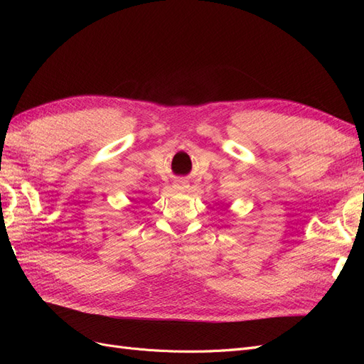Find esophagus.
Segmentation results:
<instances>
[{
	"label": "esophagus",
	"mask_w": 364,
	"mask_h": 364,
	"mask_svg": "<svg viewBox=\"0 0 364 364\" xmlns=\"http://www.w3.org/2000/svg\"><path fill=\"white\" fill-rule=\"evenodd\" d=\"M174 188L176 190H179V191H182V190H186V188H188V182H186V181H183V179H178V181H176L174 182Z\"/></svg>",
	"instance_id": "1"
}]
</instances>
